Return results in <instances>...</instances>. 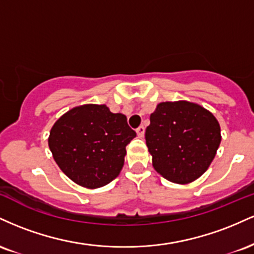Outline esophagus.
<instances>
[{"mask_svg": "<svg viewBox=\"0 0 254 254\" xmlns=\"http://www.w3.org/2000/svg\"><path fill=\"white\" fill-rule=\"evenodd\" d=\"M144 131H145V127L143 125H141V127H138L136 129V132H137V136L138 137H143L144 136Z\"/></svg>", "mask_w": 254, "mask_h": 254, "instance_id": "obj_1", "label": "esophagus"}]
</instances>
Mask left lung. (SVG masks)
Returning a JSON list of instances; mask_svg holds the SVG:
<instances>
[{
    "mask_svg": "<svg viewBox=\"0 0 254 254\" xmlns=\"http://www.w3.org/2000/svg\"><path fill=\"white\" fill-rule=\"evenodd\" d=\"M220 142L217 119L189 101L159 104L145 129L154 168L177 184L191 183L202 176L216 155Z\"/></svg>",
    "mask_w": 254,
    "mask_h": 254,
    "instance_id": "left-lung-1",
    "label": "left lung"
}]
</instances>
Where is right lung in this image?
Wrapping results in <instances>:
<instances>
[{
  "label": "right lung",
  "mask_w": 254,
  "mask_h": 254,
  "mask_svg": "<svg viewBox=\"0 0 254 254\" xmlns=\"http://www.w3.org/2000/svg\"><path fill=\"white\" fill-rule=\"evenodd\" d=\"M136 136L122 113L106 105L74 107L54 124L49 147L58 167L83 188H101L118 176Z\"/></svg>",
  "instance_id": "1"
}]
</instances>
